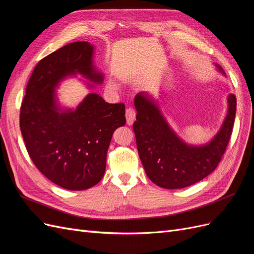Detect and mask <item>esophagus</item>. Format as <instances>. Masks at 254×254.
<instances>
[{"label": "esophagus", "instance_id": "obj_1", "mask_svg": "<svg viewBox=\"0 0 254 254\" xmlns=\"http://www.w3.org/2000/svg\"><path fill=\"white\" fill-rule=\"evenodd\" d=\"M135 120V111L132 108H127L126 109V121L127 125H132Z\"/></svg>", "mask_w": 254, "mask_h": 254}]
</instances>
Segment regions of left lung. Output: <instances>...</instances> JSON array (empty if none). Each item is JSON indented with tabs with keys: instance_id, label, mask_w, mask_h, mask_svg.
Here are the masks:
<instances>
[{
	"instance_id": "left-lung-1",
	"label": "left lung",
	"mask_w": 254,
	"mask_h": 254,
	"mask_svg": "<svg viewBox=\"0 0 254 254\" xmlns=\"http://www.w3.org/2000/svg\"><path fill=\"white\" fill-rule=\"evenodd\" d=\"M219 67L220 72L224 73ZM229 109L218 133L210 143L191 146L184 143L168 126L157 102L145 92L134 97L133 123L136 147L148 178L160 188L183 189L210 175L226 151L236 113V97L228 96Z\"/></svg>"
}]
</instances>
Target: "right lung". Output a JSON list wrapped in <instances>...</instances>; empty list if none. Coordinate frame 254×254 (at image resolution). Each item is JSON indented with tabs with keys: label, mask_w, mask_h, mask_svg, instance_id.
<instances>
[{
	"label": "right lung",
	"mask_w": 254,
	"mask_h": 254,
	"mask_svg": "<svg viewBox=\"0 0 254 254\" xmlns=\"http://www.w3.org/2000/svg\"><path fill=\"white\" fill-rule=\"evenodd\" d=\"M93 49L86 41L73 42L41 59L20 110L30 159L49 180L71 190L102 180L112 134L126 123L124 104H108L96 93L88 94L75 110L60 109L56 103L55 89L67 76L78 73L90 81H103L92 63Z\"/></svg>",
	"instance_id": "add662e5"
}]
</instances>
